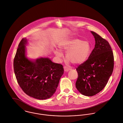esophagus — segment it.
<instances>
[{
    "mask_svg": "<svg viewBox=\"0 0 123 123\" xmlns=\"http://www.w3.org/2000/svg\"><path fill=\"white\" fill-rule=\"evenodd\" d=\"M64 71H66V72H68L70 69V68H69L68 67H67V66H65L64 67Z\"/></svg>",
    "mask_w": 123,
    "mask_h": 123,
    "instance_id": "34e87169",
    "label": "esophagus"
}]
</instances>
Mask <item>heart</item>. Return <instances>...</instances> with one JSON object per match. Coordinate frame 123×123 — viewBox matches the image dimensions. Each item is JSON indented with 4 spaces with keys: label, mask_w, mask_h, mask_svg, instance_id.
I'll return each instance as SVG.
<instances>
[{
    "label": "heart",
    "mask_w": 123,
    "mask_h": 123,
    "mask_svg": "<svg viewBox=\"0 0 123 123\" xmlns=\"http://www.w3.org/2000/svg\"><path fill=\"white\" fill-rule=\"evenodd\" d=\"M59 48L62 51H68L67 58L74 64L84 62L88 58L90 50L88 42L78 39L65 41L61 44ZM55 54L58 57L62 56L60 52L56 51Z\"/></svg>",
    "instance_id": "obj_1"
}]
</instances>
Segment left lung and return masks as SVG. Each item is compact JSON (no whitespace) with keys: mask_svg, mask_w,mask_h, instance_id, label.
I'll return each mask as SVG.
<instances>
[{"mask_svg":"<svg viewBox=\"0 0 123 123\" xmlns=\"http://www.w3.org/2000/svg\"><path fill=\"white\" fill-rule=\"evenodd\" d=\"M95 47L88 58L76 68L78 78L77 89L86 96H93L101 91L112 74L114 66L113 51L108 42L91 31Z\"/></svg>","mask_w":123,"mask_h":123,"instance_id":"obj_1","label":"left lung"}]
</instances>
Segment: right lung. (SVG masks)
Segmentation results:
<instances>
[{
    "label": "right lung",
    "mask_w": 123,
    "mask_h": 123,
    "mask_svg": "<svg viewBox=\"0 0 123 123\" xmlns=\"http://www.w3.org/2000/svg\"><path fill=\"white\" fill-rule=\"evenodd\" d=\"M26 39L20 42L14 59V69L17 82L27 95L43 100L51 98L55 92L64 68L61 64L48 58L34 61L25 55Z\"/></svg>",
    "instance_id": "1"
}]
</instances>
